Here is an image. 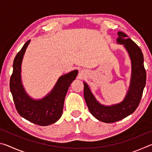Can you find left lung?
Masks as SVG:
<instances>
[{
	"mask_svg": "<svg viewBox=\"0 0 152 152\" xmlns=\"http://www.w3.org/2000/svg\"><path fill=\"white\" fill-rule=\"evenodd\" d=\"M117 42L124 45L132 60V77L129 91L119 104L104 106L98 102L86 82H84V96L91 114L102 122L110 123L124 119L132 114L140 104L146 83V72L141 49L127 35L118 32Z\"/></svg>",
	"mask_w": 152,
	"mask_h": 152,
	"instance_id": "left-lung-1",
	"label": "left lung"
}]
</instances>
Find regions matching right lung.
I'll use <instances>...</instances> for the list:
<instances>
[{"instance_id": "1", "label": "right lung", "mask_w": 152, "mask_h": 152, "mask_svg": "<svg viewBox=\"0 0 152 152\" xmlns=\"http://www.w3.org/2000/svg\"><path fill=\"white\" fill-rule=\"evenodd\" d=\"M30 40L25 43L13 61V71L10 79V90L19 114L34 124L47 126L56 123L61 117L66 94L68 88L78 74L73 70L60 76L56 85L47 96L34 100L25 92L21 82V64Z\"/></svg>"}]
</instances>
